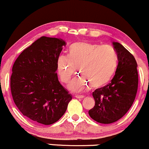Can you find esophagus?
I'll list each match as a JSON object with an SVG mask.
<instances>
[{
    "label": "esophagus",
    "instance_id": "esophagus-1",
    "mask_svg": "<svg viewBox=\"0 0 149 149\" xmlns=\"http://www.w3.org/2000/svg\"><path fill=\"white\" fill-rule=\"evenodd\" d=\"M75 97H76V98H78V99H83V98H84L85 96H84V95H75Z\"/></svg>",
    "mask_w": 149,
    "mask_h": 149
}]
</instances>
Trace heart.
I'll return each instance as SVG.
<instances>
[{"label":"heart","instance_id":"1","mask_svg":"<svg viewBox=\"0 0 149 149\" xmlns=\"http://www.w3.org/2000/svg\"><path fill=\"white\" fill-rule=\"evenodd\" d=\"M57 69L61 80L66 83L78 67L81 76L72 80L68 88L79 92L88 89L100 88L107 84L113 76L118 64V56L113 47L90 42H76L68 49V55L57 59Z\"/></svg>","mask_w":149,"mask_h":149}]
</instances>
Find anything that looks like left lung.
<instances>
[{"label":"left lung","mask_w":149,"mask_h":149,"mask_svg":"<svg viewBox=\"0 0 149 149\" xmlns=\"http://www.w3.org/2000/svg\"><path fill=\"white\" fill-rule=\"evenodd\" d=\"M118 56L115 76L110 83L92 93L95 101L89 115L97 122L109 124L118 120L134 102L138 88L137 64L134 56L118 42H113Z\"/></svg>","instance_id":"left-lung-1"}]
</instances>
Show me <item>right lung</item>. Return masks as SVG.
<instances>
[{
    "mask_svg": "<svg viewBox=\"0 0 149 149\" xmlns=\"http://www.w3.org/2000/svg\"><path fill=\"white\" fill-rule=\"evenodd\" d=\"M65 45L61 38L42 36L13 64L10 88L15 104L24 116L38 123L57 122L72 100L56 73L57 59Z\"/></svg>",
    "mask_w": 149,
    "mask_h": 149,
    "instance_id": "add662e5",
    "label": "right lung"
}]
</instances>
